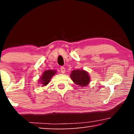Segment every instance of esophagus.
<instances>
[{"instance_id": "34e87169", "label": "esophagus", "mask_w": 134, "mask_h": 134, "mask_svg": "<svg viewBox=\"0 0 134 134\" xmlns=\"http://www.w3.org/2000/svg\"><path fill=\"white\" fill-rule=\"evenodd\" d=\"M60 70H61V72H62L63 74H64V73H65V68L64 67H61V68H60Z\"/></svg>"}]
</instances>
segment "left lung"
I'll return each instance as SVG.
<instances>
[{
  "instance_id": "obj_1",
  "label": "left lung",
  "mask_w": 134,
  "mask_h": 134,
  "mask_svg": "<svg viewBox=\"0 0 134 134\" xmlns=\"http://www.w3.org/2000/svg\"><path fill=\"white\" fill-rule=\"evenodd\" d=\"M70 77L73 82L81 87H85L90 83L89 73L83 70H74L70 74Z\"/></svg>"
}]
</instances>
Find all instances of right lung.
Instances as JSON below:
<instances>
[{
  "mask_svg": "<svg viewBox=\"0 0 134 134\" xmlns=\"http://www.w3.org/2000/svg\"><path fill=\"white\" fill-rule=\"evenodd\" d=\"M56 71L55 70H45V71L43 72L42 76L39 80V83H41L42 86H46L48 84V83L50 81V80L54 75H55L56 73Z\"/></svg>",
  "mask_w": 134,
  "mask_h": 134,
  "instance_id": "1",
  "label": "right lung"
}]
</instances>
